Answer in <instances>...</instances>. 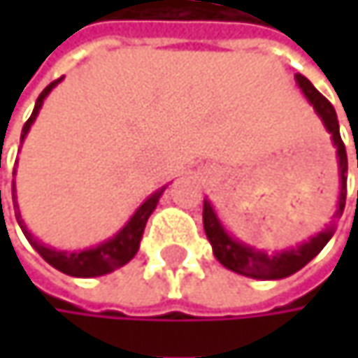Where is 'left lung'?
<instances>
[{
    "mask_svg": "<svg viewBox=\"0 0 358 358\" xmlns=\"http://www.w3.org/2000/svg\"><path fill=\"white\" fill-rule=\"evenodd\" d=\"M296 83L303 89V93L307 95V99L313 103L315 111L320 113V117L323 120L325 128L331 134V141L338 149V168H340V180H342V190H340V201H338V211L336 217L342 215L344 211V203H346V174H348V159H346V147L342 143L340 136V128H338V117H336V109L334 106L323 97L322 93L303 76L296 74ZM203 228L205 234L213 247V255L215 259L247 278H257V280H280V278H288L294 271L303 269L320 250L327 245V241L331 238V230H323L317 236H313L309 243L301 245L299 249L284 250V252H275V255H267L261 250L250 249L245 247L241 243H236L232 236L226 234V230L222 228L213 207L209 201H203Z\"/></svg>",
    "mask_w": 358,
    "mask_h": 358,
    "instance_id": "left-lung-1",
    "label": "left lung"
}]
</instances>
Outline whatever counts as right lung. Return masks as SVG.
<instances>
[{"label":"right lung","mask_w":358,"mask_h":358,"mask_svg":"<svg viewBox=\"0 0 358 358\" xmlns=\"http://www.w3.org/2000/svg\"><path fill=\"white\" fill-rule=\"evenodd\" d=\"M59 80H62V78H57V80H53L51 85H47V87L43 89V93L38 95L35 109H33L31 117L27 120V124H24V128H22V138L27 136L31 124L35 122L36 113H38V109L43 106V99L47 97V93H49ZM164 190H166V186L159 188V190H155V192L136 209V213L130 217V222L124 226V230H120V234H115L111 241L99 245L97 249L80 250V252H66V250L62 252V250L49 249V247L41 245L35 236L27 230L24 222L20 220L18 205H14V209H16V220H18V224H20V228H22L27 241L35 247L36 252H38L51 267L59 269L62 273L74 275V278H95V275H103V273H109V271H113V269L126 265V263L136 255L138 245H141V238H143V232H145V226H147V220H149V215L153 213V209L157 207V201H159V196H162ZM12 199H16L14 180H12Z\"/></svg>","instance_id":"1"}]
</instances>
